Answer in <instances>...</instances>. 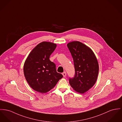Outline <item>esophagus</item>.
Listing matches in <instances>:
<instances>
[{
  "label": "esophagus",
  "mask_w": 122,
  "mask_h": 122,
  "mask_svg": "<svg viewBox=\"0 0 122 122\" xmlns=\"http://www.w3.org/2000/svg\"><path fill=\"white\" fill-rule=\"evenodd\" d=\"M62 75H63L64 77H66V71L62 73Z\"/></svg>",
  "instance_id": "obj_1"
}]
</instances>
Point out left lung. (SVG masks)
Segmentation results:
<instances>
[{
	"label": "left lung",
	"instance_id": "8db88e82",
	"mask_svg": "<svg viewBox=\"0 0 122 122\" xmlns=\"http://www.w3.org/2000/svg\"><path fill=\"white\" fill-rule=\"evenodd\" d=\"M72 56L75 68L69 83L76 92L84 93L95 84L99 71L97 60L92 51L84 44L73 41L67 45Z\"/></svg>",
	"mask_w": 122,
	"mask_h": 122
}]
</instances>
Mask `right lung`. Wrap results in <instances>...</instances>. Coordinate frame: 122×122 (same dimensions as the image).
Here are the masks:
<instances>
[{"label":"right lung","instance_id":"add662e5","mask_svg":"<svg viewBox=\"0 0 122 122\" xmlns=\"http://www.w3.org/2000/svg\"><path fill=\"white\" fill-rule=\"evenodd\" d=\"M56 47L52 43L41 42L31 51L25 61V79L29 85L39 92H49L63 77L56 72V65L49 59Z\"/></svg>","mask_w":122,"mask_h":122}]
</instances>
